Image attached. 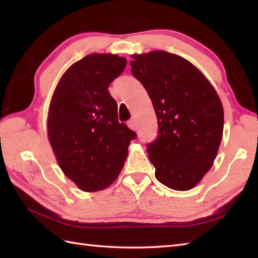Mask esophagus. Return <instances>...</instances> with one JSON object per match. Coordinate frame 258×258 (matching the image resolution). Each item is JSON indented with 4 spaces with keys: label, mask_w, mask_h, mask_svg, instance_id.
Listing matches in <instances>:
<instances>
[{
    "label": "esophagus",
    "mask_w": 258,
    "mask_h": 258,
    "mask_svg": "<svg viewBox=\"0 0 258 258\" xmlns=\"http://www.w3.org/2000/svg\"><path fill=\"white\" fill-rule=\"evenodd\" d=\"M127 126L131 128V130H138V124H136V120L133 118V119H130L127 122Z\"/></svg>",
    "instance_id": "obj_1"
}]
</instances>
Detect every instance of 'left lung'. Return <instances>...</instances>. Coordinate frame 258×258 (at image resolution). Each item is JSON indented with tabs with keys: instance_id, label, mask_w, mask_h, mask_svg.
<instances>
[{
	"instance_id": "8db88e82",
	"label": "left lung",
	"mask_w": 258,
	"mask_h": 258,
	"mask_svg": "<svg viewBox=\"0 0 258 258\" xmlns=\"http://www.w3.org/2000/svg\"><path fill=\"white\" fill-rule=\"evenodd\" d=\"M132 73L149 93L158 138L147 153L158 182L189 190L210 171L220 149L224 109L206 76L184 57L165 51L133 54Z\"/></svg>"
}]
</instances>
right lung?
Listing matches in <instances>:
<instances>
[{"instance_id": "1", "label": "right lung", "mask_w": 258, "mask_h": 258, "mask_svg": "<svg viewBox=\"0 0 258 258\" xmlns=\"http://www.w3.org/2000/svg\"><path fill=\"white\" fill-rule=\"evenodd\" d=\"M126 63L116 54H89L65 71L51 98L46 128L54 155L65 176L89 193L115 182L136 138L118 122L108 92Z\"/></svg>"}]
</instances>
